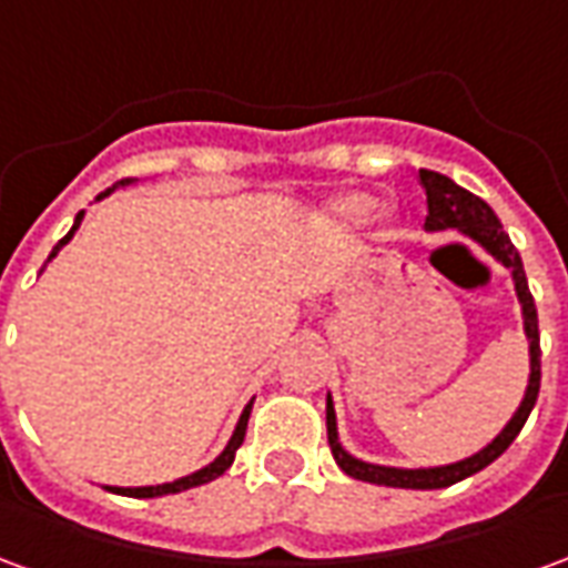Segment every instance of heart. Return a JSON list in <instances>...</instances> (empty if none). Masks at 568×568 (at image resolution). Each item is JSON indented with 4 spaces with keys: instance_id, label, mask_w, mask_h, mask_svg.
I'll return each mask as SVG.
<instances>
[{
    "instance_id": "b5f03b06",
    "label": "heart",
    "mask_w": 568,
    "mask_h": 568,
    "mask_svg": "<svg viewBox=\"0 0 568 568\" xmlns=\"http://www.w3.org/2000/svg\"><path fill=\"white\" fill-rule=\"evenodd\" d=\"M377 197L374 194H365V191H349V194H341V197H334L325 212H328V219L337 224H344V227H362V224H368L374 215H377Z\"/></svg>"
}]
</instances>
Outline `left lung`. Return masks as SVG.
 <instances>
[{
    "instance_id": "obj_1",
    "label": "left lung",
    "mask_w": 568,
    "mask_h": 568,
    "mask_svg": "<svg viewBox=\"0 0 568 568\" xmlns=\"http://www.w3.org/2000/svg\"><path fill=\"white\" fill-rule=\"evenodd\" d=\"M419 182L426 187V231H459L468 236L471 243L484 248L487 255L499 261L501 267L511 271L514 292L520 301V316H524V334L529 344V381H526V393L520 398V405L511 414V419L505 423L496 438L489 440L487 447H480L471 456H465L459 463L447 465H426V468H398V465H377L365 463L353 453L346 450L337 435V414H334L332 393L325 398V426H328V444H332L334 463L344 468L346 475L356 480H368V484H381V487H398V489H440L450 487L456 480L477 475L480 468H487L493 459H499L501 453L511 447V440L520 435L526 417L532 414L538 398V383H541V349H538V316L536 301L529 295V283H526L524 261L520 252L514 248L511 236L505 234L499 215L493 212L487 200H480L471 191H465L463 185H456L453 179L432 170H419Z\"/></svg>"
}]
</instances>
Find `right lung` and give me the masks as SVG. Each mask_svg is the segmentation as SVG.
Here are the masks:
<instances>
[{
    "mask_svg": "<svg viewBox=\"0 0 568 568\" xmlns=\"http://www.w3.org/2000/svg\"><path fill=\"white\" fill-rule=\"evenodd\" d=\"M128 185H136V179H121V182H115L112 187H105L103 194H97V200L109 197L112 191H118V187H128ZM81 219H84V210L75 215V222H72V227H69V234L57 243L54 248H51V255H48V261L57 258V252L67 246L69 240L75 236V231H79ZM44 261V264H48ZM44 271V267H42ZM248 414H252V402H248L246 407H243V414H240V419H236V428L234 435H231V440L224 444V450L212 459L210 465H203V468H197V471H191V475L185 477H175V480H166V484H151V487H105L112 489V493H118V496H133V499H154V496H170V493H182V489H191V487H200V484H210V480H215L219 475H224L231 465H234V456L236 450H240V444H243V438H246V426H248Z\"/></svg>",
    "mask_w": 568,
    "mask_h": 568,
    "instance_id": "add662e5",
    "label": "right lung"
}]
</instances>
